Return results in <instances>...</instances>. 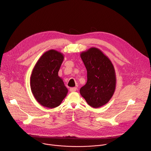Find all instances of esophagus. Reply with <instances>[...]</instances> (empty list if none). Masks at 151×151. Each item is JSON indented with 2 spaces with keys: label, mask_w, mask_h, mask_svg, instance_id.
Here are the masks:
<instances>
[{
  "label": "esophagus",
  "mask_w": 151,
  "mask_h": 151,
  "mask_svg": "<svg viewBox=\"0 0 151 151\" xmlns=\"http://www.w3.org/2000/svg\"><path fill=\"white\" fill-rule=\"evenodd\" d=\"M78 90V88L76 87H72L70 88V91L71 92H74V91H76Z\"/></svg>",
  "instance_id": "esophagus-1"
}]
</instances>
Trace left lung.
<instances>
[{
    "instance_id": "1",
    "label": "left lung",
    "mask_w": 151,
    "mask_h": 151,
    "mask_svg": "<svg viewBox=\"0 0 151 151\" xmlns=\"http://www.w3.org/2000/svg\"><path fill=\"white\" fill-rule=\"evenodd\" d=\"M81 58L87 71V81L80 94L87 104L99 108L111 99L116 86V76L111 61L98 48L81 52Z\"/></svg>"
}]
</instances>
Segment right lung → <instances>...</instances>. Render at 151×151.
I'll use <instances>...</instances> for the list:
<instances>
[{
  "label": "right lung",
  "mask_w": 151,
  "mask_h": 151,
  "mask_svg": "<svg viewBox=\"0 0 151 151\" xmlns=\"http://www.w3.org/2000/svg\"><path fill=\"white\" fill-rule=\"evenodd\" d=\"M64 55L51 49L45 52L35 64L30 78L32 93L42 106L53 108L59 106L65 98L68 90L58 71Z\"/></svg>",
  "instance_id": "1"
}]
</instances>
